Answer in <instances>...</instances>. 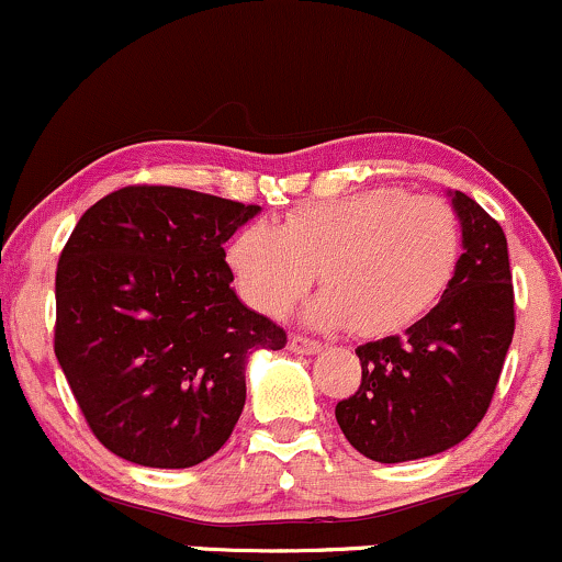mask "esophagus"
<instances>
[{
	"mask_svg": "<svg viewBox=\"0 0 562 562\" xmlns=\"http://www.w3.org/2000/svg\"><path fill=\"white\" fill-rule=\"evenodd\" d=\"M288 347H291V351H299V355H317V351H323V344L312 341L306 336H291Z\"/></svg>",
	"mask_w": 562,
	"mask_h": 562,
	"instance_id": "esophagus-1",
	"label": "esophagus"
}]
</instances>
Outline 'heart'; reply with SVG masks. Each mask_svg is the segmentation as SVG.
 Returning <instances> with one entry per match:
<instances>
[{
	"instance_id": "heart-1",
	"label": "heart",
	"mask_w": 562,
	"mask_h": 562,
	"mask_svg": "<svg viewBox=\"0 0 562 562\" xmlns=\"http://www.w3.org/2000/svg\"><path fill=\"white\" fill-rule=\"evenodd\" d=\"M461 256L459 215L440 196L371 189L299 207L277 229L243 226L226 267L252 310L280 317L314 277L325 291L306 319L390 336L429 314L451 285Z\"/></svg>"
}]
</instances>
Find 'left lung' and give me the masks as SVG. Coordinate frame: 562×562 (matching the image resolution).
Segmentation results:
<instances>
[{
    "label": "left lung",
    "instance_id": "left-lung-1",
    "mask_svg": "<svg viewBox=\"0 0 562 562\" xmlns=\"http://www.w3.org/2000/svg\"><path fill=\"white\" fill-rule=\"evenodd\" d=\"M448 194L464 245L451 285L405 336L355 349L362 384L336 405L351 448L381 464L427 459L472 435L515 333L507 237L472 196Z\"/></svg>",
    "mask_w": 562,
    "mask_h": 562
}]
</instances>
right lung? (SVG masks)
I'll use <instances>...</instances> for the list:
<instances>
[{"label": "right lung", "instance_id": "obj_1", "mask_svg": "<svg viewBox=\"0 0 562 562\" xmlns=\"http://www.w3.org/2000/svg\"><path fill=\"white\" fill-rule=\"evenodd\" d=\"M258 205L125 187L74 226L55 271V357L120 459L187 470L229 440L250 351L288 336L234 293L224 243Z\"/></svg>", "mask_w": 562, "mask_h": 562}]
</instances>
